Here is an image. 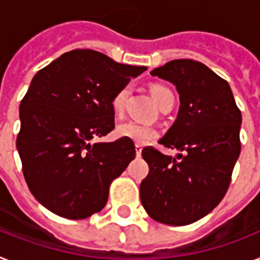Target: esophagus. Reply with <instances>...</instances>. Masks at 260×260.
I'll use <instances>...</instances> for the list:
<instances>
[{"instance_id":"1","label":"esophagus","mask_w":260,"mask_h":260,"mask_svg":"<svg viewBox=\"0 0 260 260\" xmlns=\"http://www.w3.org/2000/svg\"><path fill=\"white\" fill-rule=\"evenodd\" d=\"M135 154H137V156H141V154H142V146L135 145Z\"/></svg>"}]
</instances>
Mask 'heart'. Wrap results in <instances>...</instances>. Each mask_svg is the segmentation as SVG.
<instances>
[{"instance_id": "b5f03b06", "label": "heart", "mask_w": 260, "mask_h": 260, "mask_svg": "<svg viewBox=\"0 0 260 260\" xmlns=\"http://www.w3.org/2000/svg\"><path fill=\"white\" fill-rule=\"evenodd\" d=\"M128 94V86L123 87L118 91L114 95L113 101H111V107L114 113H121L122 109H123V105H125V101L127 98ZM151 95H153L154 101L158 106L162 105L166 98H169L170 95H174L170 90L167 87L162 86V85H154L151 87ZM118 137L121 138H126L128 141H133L137 145H146V143L151 142L153 139H155L158 137V130L153 126L143 125V123H138V122L134 121H127L123 122V123H119L117 126V130H115Z\"/></svg>"}]
</instances>
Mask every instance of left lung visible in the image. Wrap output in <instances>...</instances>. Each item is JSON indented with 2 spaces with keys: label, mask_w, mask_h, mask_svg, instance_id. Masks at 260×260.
I'll return each mask as SVG.
<instances>
[{
  "label": "left lung",
  "mask_w": 260,
  "mask_h": 260,
  "mask_svg": "<svg viewBox=\"0 0 260 260\" xmlns=\"http://www.w3.org/2000/svg\"><path fill=\"white\" fill-rule=\"evenodd\" d=\"M150 74L177 87L179 111L159 143L184 154L142 150L150 170L141 202L156 222L184 226L211 212L226 194L241 154L242 114L227 81L201 62L174 59Z\"/></svg>",
  "instance_id": "8db88e82"
}]
</instances>
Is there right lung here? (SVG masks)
Wrapping results in <instances>:
<instances>
[{"label": "right lung", "mask_w": 260, "mask_h": 260, "mask_svg": "<svg viewBox=\"0 0 260 260\" xmlns=\"http://www.w3.org/2000/svg\"><path fill=\"white\" fill-rule=\"evenodd\" d=\"M146 69L78 49L33 77L19 105L17 150L30 192L51 212L85 219L105 207L135 146L126 138L93 141L114 128L111 101Z\"/></svg>", "instance_id": "right-lung-1"}]
</instances>
